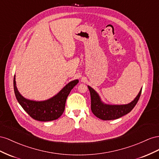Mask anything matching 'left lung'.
<instances>
[{"label": "left lung", "instance_id": "1", "mask_svg": "<svg viewBox=\"0 0 159 159\" xmlns=\"http://www.w3.org/2000/svg\"><path fill=\"white\" fill-rule=\"evenodd\" d=\"M88 88L91 98V111L95 116L104 120H115L128 114L137 105L142 91L141 89L134 101L128 105H109L101 102L98 94L93 89L89 86Z\"/></svg>", "mask_w": 159, "mask_h": 159}]
</instances>
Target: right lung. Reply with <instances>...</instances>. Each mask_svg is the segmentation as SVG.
<instances>
[{"label":"right lung","mask_w":159,"mask_h":159,"mask_svg":"<svg viewBox=\"0 0 159 159\" xmlns=\"http://www.w3.org/2000/svg\"><path fill=\"white\" fill-rule=\"evenodd\" d=\"M78 83V80L71 81L57 95L47 101H34L26 99L18 91L15 76L13 80L15 96L21 107L33 119L44 122L56 120L62 115L65 108L66 98L71 90Z\"/></svg>","instance_id":"1"}]
</instances>
